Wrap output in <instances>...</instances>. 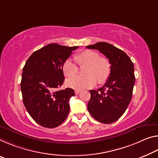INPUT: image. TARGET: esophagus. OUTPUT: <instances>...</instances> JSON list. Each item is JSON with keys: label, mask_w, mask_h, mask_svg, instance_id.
Returning <instances> with one entry per match:
<instances>
[{"label": "esophagus", "mask_w": 158, "mask_h": 158, "mask_svg": "<svg viewBox=\"0 0 158 158\" xmlns=\"http://www.w3.org/2000/svg\"><path fill=\"white\" fill-rule=\"evenodd\" d=\"M80 91H81V90H75V91H74L75 94L78 95V94H79V93H80Z\"/></svg>", "instance_id": "34e87169"}]
</instances>
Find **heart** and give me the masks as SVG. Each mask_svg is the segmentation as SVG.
Instances as JSON below:
<instances>
[{"label":"heart","mask_w":158,"mask_h":158,"mask_svg":"<svg viewBox=\"0 0 158 158\" xmlns=\"http://www.w3.org/2000/svg\"><path fill=\"white\" fill-rule=\"evenodd\" d=\"M74 59L80 67L86 66L85 69L86 77H77L67 80L66 84L69 88L76 90L91 88L97 81L99 84H103L108 79L110 63L106 57L100 56L98 52L86 49L77 53ZM62 72L67 78H72L78 74L79 68L73 62L67 60L62 65Z\"/></svg>","instance_id":"1"}]
</instances>
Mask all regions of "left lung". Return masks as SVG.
<instances>
[{
	"label": "left lung",
	"instance_id": "8db88e82",
	"mask_svg": "<svg viewBox=\"0 0 158 158\" xmlns=\"http://www.w3.org/2000/svg\"><path fill=\"white\" fill-rule=\"evenodd\" d=\"M86 48L98 50L111 64L106 83L98 89L90 90L91 99L87 106L95 119L110 124L124 113L131 100L136 79L134 63L124 51L106 42H98Z\"/></svg>",
	"mask_w": 158,
	"mask_h": 158
}]
</instances>
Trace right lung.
Wrapping results in <instances>:
<instances>
[{
    "mask_svg": "<svg viewBox=\"0 0 158 158\" xmlns=\"http://www.w3.org/2000/svg\"><path fill=\"white\" fill-rule=\"evenodd\" d=\"M77 48L48 44L34 52L24 66L20 84L24 105L32 119L42 127H58L69 114L74 90L56 89L64 81V62Z\"/></svg>",
    "mask_w": 158,
    "mask_h": 158,
    "instance_id": "1",
    "label": "right lung"
}]
</instances>
